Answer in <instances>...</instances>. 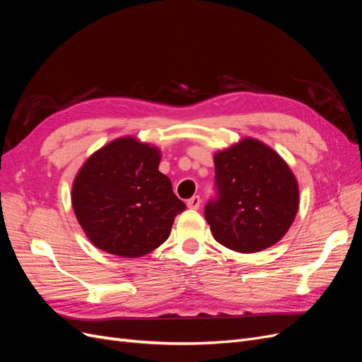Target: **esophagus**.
Wrapping results in <instances>:
<instances>
[{"label":"esophagus","mask_w":362,"mask_h":362,"mask_svg":"<svg viewBox=\"0 0 362 362\" xmlns=\"http://www.w3.org/2000/svg\"><path fill=\"white\" fill-rule=\"evenodd\" d=\"M199 205H201V196H198V194L193 196V198H190L187 201V206L192 208V210H198Z\"/></svg>","instance_id":"obj_1"}]
</instances>
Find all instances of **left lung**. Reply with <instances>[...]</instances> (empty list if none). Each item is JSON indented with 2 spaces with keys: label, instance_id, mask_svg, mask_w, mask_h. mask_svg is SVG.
Returning a JSON list of instances; mask_svg holds the SVG:
<instances>
[{
  "label": "left lung",
  "instance_id": "8db88e82",
  "mask_svg": "<svg viewBox=\"0 0 362 362\" xmlns=\"http://www.w3.org/2000/svg\"><path fill=\"white\" fill-rule=\"evenodd\" d=\"M216 198L205 218L218 243L252 254L278 243L299 210V187L288 164L257 139L214 156Z\"/></svg>",
  "mask_w": 362,
  "mask_h": 362
}]
</instances>
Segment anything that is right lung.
I'll list each match as a JSON object with an SVG mask.
<instances>
[{
  "mask_svg": "<svg viewBox=\"0 0 362 362\" xmlns=\"http://www.w3.org/2000/svg\"><path fill=\"white\" fill-rule=\"evenodd\" d=\"M160 149L120 137L92 154L76 173L72 206L90 242L125 258L166 242L185 204L158 170Z\"/></svg>",
  "mask_w": 362,
  "mask_h": 362,
  "instance_id": "right-lung-1",
  "label": "right lung"
}]
</instances>
